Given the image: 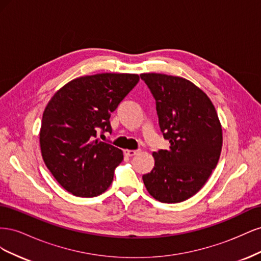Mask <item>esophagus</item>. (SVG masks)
I'll return each instance as SVG.
<instances>
[{"instance_id": "obj_1", "label": "esophagus", "mask_w": 261, "mask_h": 261, "mask_svg": "<svg viewBox=\"0 0 261 261\" xmlns=\"http://www.w3.org/2000/svg\"><path fill=\"white\" fill-rule=\"evenodd\" d=\"M140 152V150H125V154L126 155H128V156H134V155H136V154H138Z\"/></svg>"}]
</instances>
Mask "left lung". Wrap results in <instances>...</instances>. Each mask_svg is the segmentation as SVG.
<instances>
[{"label":"left lung","mask_w":261,"mask_h":261,"mask_svg":"<svg viewBox=\"0 0 261 261\" xmlns=\"http://www.w3.org/2000/svg\"><path fill=\"white\" fill-rule=\"evenodd\" d=\"M155 100L168 149L153 152L154 167L143 175L148 193L165 203L198 193L215 170L222 149V127L212 102L185 78L141 74Z\"/></svg>","instance_id":"8db88e82"}]
</instances>
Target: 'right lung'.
Returning <instances> with one entry per match:
<instances>
[{"instance_id": "obj_1", "label": "right lung", "mask_w": 261, "mask_h": 261, "mask_svg": "<svg viewBox=\"0 0 261 261\" xmlns=\"http://www.w3.org/2000/svg\"><path fill=\"white\" fill-rule=\"evenodd\" d=\"M139 82L136 74L103 73L69 82L54 94L41 122L43 161L59 184L77 197H96L111 185L123 152L99 139L110 116Z\"/></svg>"}]
</instances>
